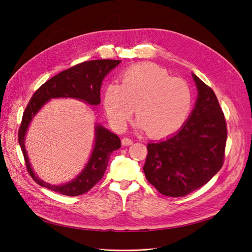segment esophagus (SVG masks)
<instances>
[{
	"mask_svg": "<svg viewBox=\"0 0 252 252\" xmlns=\"http://www.w3.org/2000/svg\"><path fill=\"white\" fill-rule=\"evenodd\" d=\"M132 144H133V141L131 139H128V138L122 139V145H123V146H130Z\"/></svg>",
	"mask_w": 252,
	"mask_h": 252,
	"instance_id": "obj_1",
	"label": "esophagus"
}]
</instances>
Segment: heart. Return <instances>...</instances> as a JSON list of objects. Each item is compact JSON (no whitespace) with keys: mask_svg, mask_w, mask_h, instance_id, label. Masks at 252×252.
Here are the masks:
<instances>
[{"mask_svg":"<svg viewBox=\"0 0 252 252\" xmlns=\"http://www.w3.org/2000/svg\"><path fill=\"white\" fill-rule=\"evenodd\" d=\"M103 101L110 123L117 129L126 126L135 107L136 126L154 136H166L184 124L192 94L185 81L171 78L156 64L145 63L125 70L121 85L107 84Z\"/></svg>","mask_w":252,"mask_h":252,"instance_id":"heart-1","label":"heart"}]
</instances>
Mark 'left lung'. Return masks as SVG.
I'll return each mask as SVG.
<instances>
[{"label":"left lung","mask_w":252,"mask_h":252,"mask_svg":"<svg viewBox=\"0 0 252 252\" xmlns=\"http://www.w3.org/2000/svg\"><path fill=\"white\" fill-rule=\"evenodd\" d=\"M197 90L194 107L179 130L148 143L143 170L159 193L184 196L199 189L223 165L226 121L213 90L191 72Z\"/></svg>","instance_id":"left-lung-1"}]
</instances>
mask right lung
Listing matches in <instances>:
<instances>
[{"instance_id":"add662e5","label":"right lung","mask_w":252,"mask_h":252,"mask_svg":"<svg viewBox=\"0 0 252 252\" xmlns=\"http://www.w3.org/2000/svg\"><path fill=\"white\" fill-rule=\"evenodd\" d=\"M121 62V60L87 61L55 75L34 93L23 114L19 143L30 177L40 186L61 194L75 196L87 192L103 178L110 155L121 147L119 136L103 125L98 123L94 125L93 150L82 171L71 181L60 185L49 184L35 174L29 162L25 139L32 120L52 98H73L90 106L100 105L102 83L106 75Z\"/></svg>"}]
</instances>
